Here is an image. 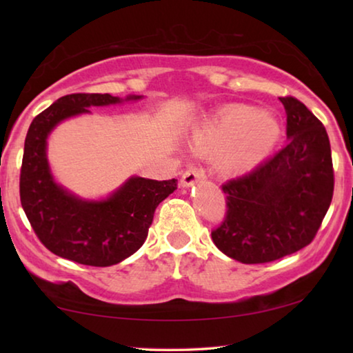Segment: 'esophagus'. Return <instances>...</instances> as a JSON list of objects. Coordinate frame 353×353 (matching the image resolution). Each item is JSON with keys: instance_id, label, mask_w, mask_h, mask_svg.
I'll return each mask as SVG.
<instances>
[{"instance_id": "esophagus-1", "label": "esophagus", "mask_w": 353, "mask_h": 353, "mask_svg": "<svg viewBox=\"0 0 353 353\" xmlns=\"http://www.w3.org/2000/svg\"><path fill=\"white\" fill-rule=\"evenodd\" d=\"M201 179H205L204 168H202V166H191V168H188L182 174L181 182L183 187H191V185L201 181Z\"/></svg>"}]
</instances>
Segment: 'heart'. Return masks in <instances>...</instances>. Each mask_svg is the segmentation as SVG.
Segmentation results:
<instances>
[{"label":"heart","instance_id":"b5f03b06","mask_svg":"<svg viewBox=\"0 0 353 353\" xmlns=\"http://www.w3.org/2000/svg\"><path fill=\"white\" fill-rule=\"evenodd\" d=\"M279 137L280 124L271 113L229 104L194 130L193 141L199 152L218 154V166L225 174H241L272 151Z\"/></svg>","mask_w":353,"mask_h":353}]
</instances>
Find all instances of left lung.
<instances>
[{
    "instance_id": "1",
    "label": "left lung",
    "mask_w": 353,
    "mask_h": 353,
    "mask_svg": "<svg viewBox=\"0 0 353 353\" xmlns=\"http://www.w3.org/2000/svg\"><path fill=\"white\" fill-rule=\"evenodd\" d=\"M280 101L288 143L248 174L223 183L225 216L212 230L221 252L246 265L270 263L308 246L333 198L325 128L299 99Z\"/></svg>"
}]
</instances>
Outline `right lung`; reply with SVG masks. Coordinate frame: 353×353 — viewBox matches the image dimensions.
I'll use <instances>...</instances> for the list:
<instances>
[{"label": "right lung", "instance_id": "right-lung-1", "mask_svg": "<svg viewBox=\"0 0 353 353\" xmlns=\"http://www.w3.org/2000/svg\"><path fill=\"white\" fill-rule=\"evenodd\" d=\"M129 97L128 99H140ZM109 93H73L59 98L32 119L20 171V201L41 244L62 259L88 266H110L145 243L154 212L177 188L176 179L132 177L109 199L74 198L52 181L46 160V137L65 118L90 105L119 103Z\"/></svg>", "mask_w": 353, "mask_h": 353}]
</instances>
